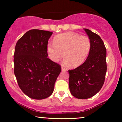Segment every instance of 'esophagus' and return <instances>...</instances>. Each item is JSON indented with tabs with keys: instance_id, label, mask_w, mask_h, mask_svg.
<instances>
[{
	"instance_id": "1",
	"label": "esophagus",
	"mask_w": 122,
	"mask_h": 122,
	"mask_svg": "<svg viewBox=\"0 0 122 122\" xmlns=\"http://www.w3.org/2000/svg\"><path fill=\"white\" fill-rule=\"evenodd\" d=\"M61 69H62V71H66V68H64V66L61 67Z\"/></svg>"
}]
</instances>
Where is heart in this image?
I'll use <instances>...</instances> for the list:
<instances>
[{
	"label": "heart",
	"instance_id": "heart-1",
	"mask_svg": "<svg viewBox=\"0 0 122 122\" xmlns=\"http://www.w3.org/2000/svg\"><path fill=\"white\" fill-rule=\"evenodd\" d=\"M53 43L50 42L47 45L50 59L57 62L64 54L65 64H71L75 68L85 62L91 49V42L88 36L72 31L55 36Z\"/></svg>",
	"mask_w": 122,
	"mask_h": 122
}]
</instances>
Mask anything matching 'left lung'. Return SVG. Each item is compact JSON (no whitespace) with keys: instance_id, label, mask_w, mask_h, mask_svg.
I'll use <instances>...</instances> for the list:
<instances>
[{"instance_id":"8db88e82","label":"left lung","mask_w":122,"mask_h":122,"mask_svg":"<svg viewBox=\"0 0 122 122\" xmlns=\"http://www.w3.org/2000/svg\"><path fill=\"white\" fill-rule=\"evenodd\" d=\"M91 42V49L82 65L69 71V86L74 97L86 99L96 95L104 84L107 72V51L100 36L84 29Z\"/></svg>"}]
</instances>
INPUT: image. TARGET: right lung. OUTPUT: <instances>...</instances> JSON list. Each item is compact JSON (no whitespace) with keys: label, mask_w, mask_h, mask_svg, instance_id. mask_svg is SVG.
I'll list each match as a JSON object with an SVG mask.
<instances>
[{"label":"right lung","mask_w":122,"mask_h":122,"mask_svg":"<svg viewBox=\"0 0 122 122\" xmlns=\"http://www.w3.org/2000/svg\"><path fill=\"white\" fill-rule=\"evenodd\" d=\"M53 33L33 29L18 41L14 54V74L18 85L31 99L48 97L61 71L59 64L47 58V45Z\"/></svg>","instance_id":"add662e5"}]
</instances>
